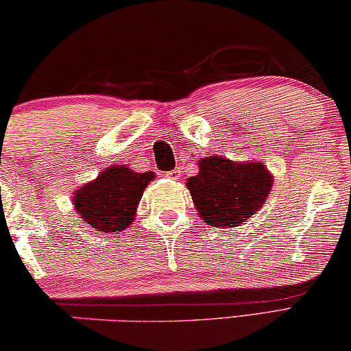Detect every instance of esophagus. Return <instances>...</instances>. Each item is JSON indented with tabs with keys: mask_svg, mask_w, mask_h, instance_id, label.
<instances>
[{
	"mask_svg": "<svg viewBox=\"0 0 351 351\" xmlns=\"http://www.w3.org/2000/svg\"><path fill=\"white\" fill-rule=\"evenodd\" d=\"M165 176L170 178V180H175V181H176V180H180V178H181V170H180V169L170 170V171H167Z\"/></svg>",
	"mask_w": 351,
	"mask_h": 351,
	"instance_id": "esophagus-1",
	"label": "esophagus"
}]
</instances>
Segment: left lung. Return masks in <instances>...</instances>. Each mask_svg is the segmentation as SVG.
<instances>
[{"instance_id": "8db88e82", "label": "left lung", "mask_w": 351, "mask_h": 351, "mask_svg": "<svg viewBox=\"0 0 351 351\" xmlns=\"http://www.w3.org/2000/svg\"><path fill=\"white\" fill-rule=\"evenodd\" d=\"M198 175L187 180L198 216L213 227H238L263 206L273 176L258 162L203 158Z\"/></svg>"}]
</instances>
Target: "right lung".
<instances>
[{"instance_id":"1","label":"right lung","mask_w":351,"mask_h":351,"mask_svg":"<svg viewBox=\"0 0 351 351\" xmlns=\"http://www.w3.org/2000/svg\"><path fill=\"white\" fill-rule=\"evenodd\" d=\"M153 178V171L135 173L124 165L110 167L75 192L77 213L99 232L117 234L132 223L145 187Z\"/></svg>"}]
</instances>
